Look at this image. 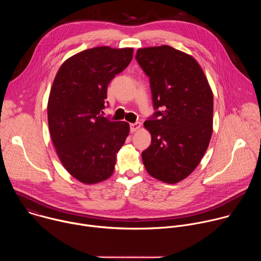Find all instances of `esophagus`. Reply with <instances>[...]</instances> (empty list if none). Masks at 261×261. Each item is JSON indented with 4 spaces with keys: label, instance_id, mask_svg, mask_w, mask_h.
I'll use <instances>...</instances> for the list:
<instances>
[{
    "label": "esophagus",
    "instance_id": "esophagus-1",
    "mask_svg": "<svg viewBox=\"0 0 261 261\" xmlns=\"http://www.w3.org/2000/svg\"><path fill=\"white\" fill-rule=\"evenodd\" d=\"M140 123L139 122H136V123H133V124H130V131L131 132H135L137 131L139 128H140Z\"/></svg>",
    "mask_w": 261,
    "mask_h": 261
}]
</instances>
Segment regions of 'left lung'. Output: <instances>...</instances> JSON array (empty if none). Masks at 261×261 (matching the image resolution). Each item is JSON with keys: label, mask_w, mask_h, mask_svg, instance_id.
Returning <instances> with one entry per match:
<instances>
[{"label": "left lung", "mask_w": 261, "mask_h": 261, "mask_svg": "<svg viewBox=\"0 0 261 261\" xmlns=\"http://www.w3.org/2000/svg\"><path fill=\"white\" fill-rule=\"evenodd\" d=\"M135 59L150 79L154 115L144 122L152 142L141 153L153 177L175 184L199 164L213 132V93L191 56L162 45L137 50Z\"/></svg>", "instance_id": "8db88e82"}]
</instances>
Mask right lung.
<instances>
[{
  "mask_svg": "<svg viewBox=\"0 0 261 261\" xmlns=\"http://www.w3.org/2000/svg\"><path fill=\"white\" fill-rule=\"evenodd\" d=\"M132 58L133 48L95 47L69 58L57 73L47 105L49 132L62 164L82 182L102 181L115 170L130 128L102 114L109 83Z\"/></svg>",
  "mask_w": 261,
  "mask_h": 261,
  "instance_id": "1",
  "label": "right lung"
}]
</instances>
